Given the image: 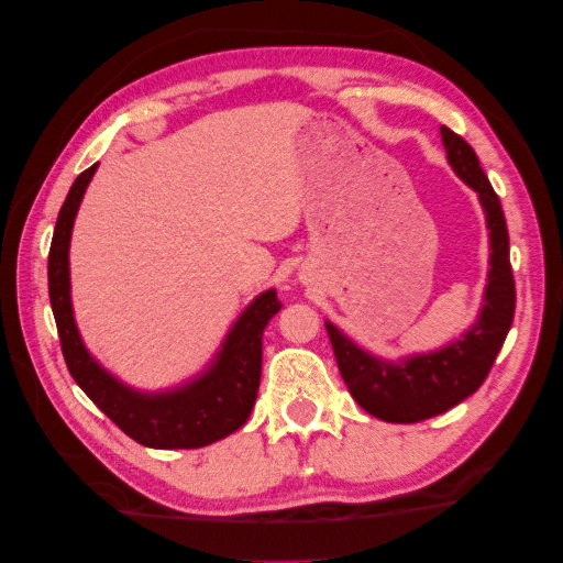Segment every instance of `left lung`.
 Segmentation results:
<instances>
[{"instance_id":"obj_1","label":"left lung","mask_w":563,"mask_h":563,"mask_svg":"<svg viewBox=\"0 0 563 563\" xmlns=\"http://www.w3.org/2000/svg\"><path fill=\"white\" fill-rule=\"evenodd\" d=\"M440 133L450 165L479 195L487 214L492 269L477 323L465 333V339L450 343L448 349L402 363H386L368 356L333 323H327L333 356H336L341 378L346 380L353 400L371 416L386 422H420L435 418L470 398L495 366L497 353L507 339L511 321H515L517 291L509 264V232L501 202L465 137L452 133L448 125H442Z\"/></svg>"}]
</instances>
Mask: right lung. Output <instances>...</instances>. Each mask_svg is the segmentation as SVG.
<instances>
[{
  "label": "right lung",
  "mask_w": 563,
  "mask_h": 563,
  "mask_svg": "<svg viewBox=\"0 0 563 563\" xmlns=\"http://www.w3.org/2000/svg\"><path fill=\"white\" fill-rule=\"evenodd\" d=\"M96 167L98 163L74 180L58 212L48 250V299L68 373L98 410H103L128 438L145 448L195 450L232 435L254 408L262 376V333L282 309V301L276 299L274 289L256 297L236 319L212 368L180 390L143 396L108 376L84 349L68 294V240L76 210Z\"/></svg>",
  "instance_id": "1"
}]
</instances>
